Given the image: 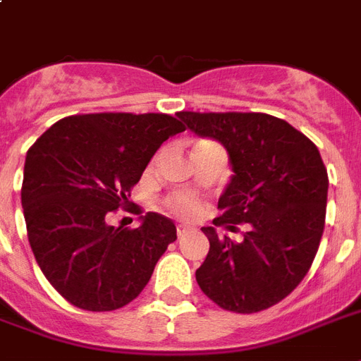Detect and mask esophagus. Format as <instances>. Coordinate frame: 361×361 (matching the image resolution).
<instances>
[{"label":"esophagus","instance_id":"esophagus-1","mask_svg":"<svg viewBox=\"0 0 361 361\" xmlns=\"http://www.w3.org/2000/svg\"><path fill=\"white\" fill-rule=\"evenodd\" d=\"M192 231V226L189 225H178V228H176V232H178V236H185L187 232H191Z\"/></svg>","mask_w":361,"mask_h":361}]
</instances>
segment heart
Instances as JSON below:
<instances>
[{
    "label": "heart",
    "mask_w": 361,
    "mask_h": 361,
    "mask_svg": "<svg viewBox=\"0 0 361 361\" xmlns=\"http://www.w3.org/2000/svg\"><path fill=\"white\" fill-rule=\"evenodd\" d=\"M206 142V140H202ZM169 208L178 215H183V217H192L200 212V202L197 200V197H192L189 192H180V195H174V197L169 198Z\"/></svg>",
    "instance_id": "1"
}]
</instances>
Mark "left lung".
Returning <instances> with one entry per match:
<instances>
[{
	"mask_svg": "<svg viewBox=\"0 0 361 361\" xmlns=\"http://www.w3.org/2000/svg\"><path fill=\"white\" fill-rule=\"evenodd\" d=\"M187 129L219 140L232 164L215 226L251 231L240 243L204 226L209 252L197 283L219 307L258 313L285 300L319 251L328 172L319 147L285 120L262 112H178Z\"/></svg>",
	"mask_w": 361,
	"mask_h": 361,
	"instance_id": "1",
	"label": "left lung"
}]
</instances>
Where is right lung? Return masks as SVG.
Masks as SVG:
<instances>
[{"label":"right lung","mask_w":361,"mask_h":361,"mask_svg":"<svg viewBox=\"0 0 361 361\" xmlns=\"http://www.w3.org/2000/svg\"><path fill=\"white\" fill-rule=\"evenodd\" d=\"M185 130L170 114L69 116L27 149L22 208L31 251L75 307L114 311L147 285L174 223L149 212L138 228L110 226L161 144Z\"/></svg>","instance_id":"add662e5"}]
</instances>
